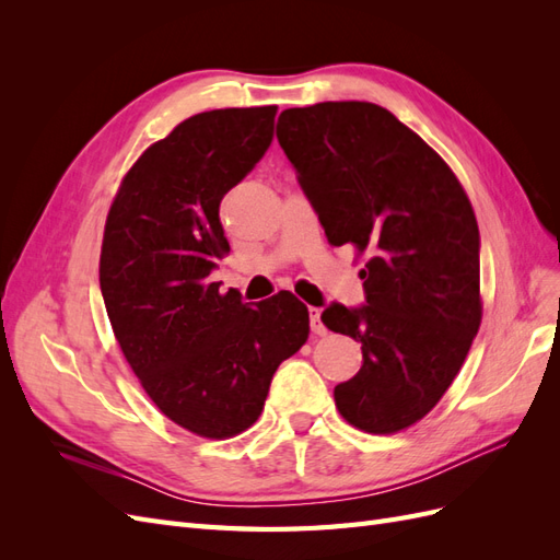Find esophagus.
<instances>
[{
    "instance_id": "esophagus-1",
    "label": "esophagus",
    "mask_w": 560,
    "mask_h": 560,
    "mask_svg": "<svg viewBox=\"0 0 560 560\" xmlns=\"http://www.w3.org/2000/svg\"><path fill=\"white\" fill-rule=\"evenodd\" d=\"M308 313H311V331H313V334H317V336H325V334H327V327L322 325V319H319V308H311Z\"/></svg>"
}]
</instances>
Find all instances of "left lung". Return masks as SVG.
Listing matches in <instances>:
<instances>
[{
    "mask_svg": "<svg viewBox=\"0 0 560 560\" xmlns=\"http://www.w3.org/2000/svg\"><path fill=\"white\" fill-rule=\"evenodd\" d=\"M278 142L327 241L350 245L364 306L331 301L325 327L362 343V369L334 387L338 411L393 434L428 416L481 325L479 226L451 167L374 103L284 109Z\"/></svg>",
    "mask_w": 560,
    "mask_h": 560,
    "instance_id": "left-lung-1",
    "label": "left lung"
}]
</instances>
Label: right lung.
<instances>
[{
  "label": "right lung",
  "mask_w": 560,
  "mask_h": 560,
  "mask_svg": "<svg viewBox=\"0 0 560 560\" xmlns=\"http://www.w3.org/2000/svg\"><path fill=\"white\" fill-rule=\"evenodd\" d=\"M276 112L186 118L130 167L105 226L100 290L116 341L159 409L210 439L261 416L276 369L311 331L292 292L252 306L210 282L229 252L219 202L264 159Z\"/></svg>",
  "instance_id": "obj_1"
}]
</instances>
